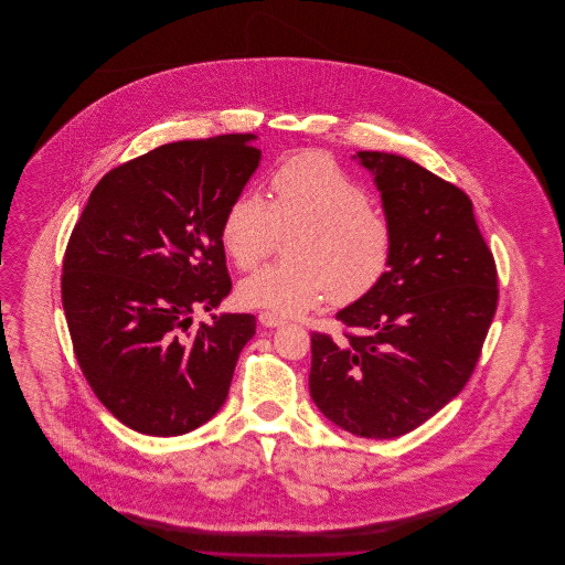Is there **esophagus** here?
Listing matches in <instances>:
<instances>
[{
	"mask_svg": "<svg viewBox=\"0 0 565 565\" xmlns=\"http://www.w3.org/2000/svg\"><path fill=\"white\" fill-rule=\"evenodd\" d=\"M258 322L263 323L265 328H279V326H284V323H286V320H281L279 316L269 313V311H263V313L258 316Z\"/></svg>",
	"mask_w": 565,
	"mask_h": 565,
	"instance_id": "esophagus-1",
	"label": "esophagus"
}]
</instances>
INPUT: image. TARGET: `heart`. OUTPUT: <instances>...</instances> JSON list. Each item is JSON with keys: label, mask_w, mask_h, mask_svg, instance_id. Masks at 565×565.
Here are the masks:
<instances>
[{"label": "heart", "mask_w": 565, "mask_h": 565, "mask_svg": "<svg viewBox=\"0 0 565 565\" xmlns=\"http://www.w3.org/2000/svg\"><path fill=\"white\" fill-rule=\"evenodd\" d=\"M267 201L243 190L226 207L220 239L239 270L256 269L279 245L288 260L275 263L239 286L243 305L277 316H302L323 300L353 305L371 295L392 265L394 233L371 207L364 186L323 152L284 162Z\"/></svg>", "instance_id": "obj_1"}]
</instances>
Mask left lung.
Returning <instances> with one entry per match:
<instances>
[{"instance_id":"1","label":"left lung","mask_w":565,"mask_h":565,"mask_svg":"<svg viewBox=\"0 0 565 565\" xmlns=\"http://www.w3.org/2000/svg\"><path fill=\"white\" fill-rule=\"evenodd\" d=\"M375 182L394 233L381 284L311 334L309 392L334 426L398 438L451 403L472 375L498 307V273L466 192L398 154L351 157Z\"/></svg>"}]
</instances>
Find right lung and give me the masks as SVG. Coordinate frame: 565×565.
<instances>
[{
  "label": "right lung",
  "mask_w": 565,
  "mask_h": 565,
  "mask_svg": "<svg viewBox=\"0 0 565 565\" xmlns=\"http://www.w3.org/2000/svg\"><path fill=\"white\" fill-rule=\"evenodd\" d=\"M252 134L164 143L111 169L65 249L61 296L88 385L127 428L180 436L210 422L247 341L249 313L217 309L233 284L220 239L260 164Z\"/></svg>",
  "instance_id": "add662e5"
}]
</instances>
